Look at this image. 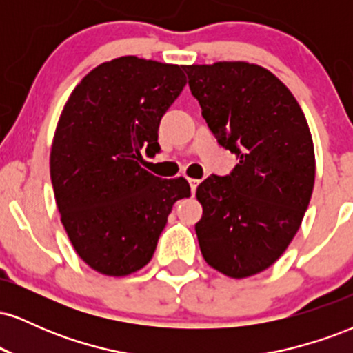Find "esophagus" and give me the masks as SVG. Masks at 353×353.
I'll return each instance as SVG.
<instances>
[{"label": "esophagus", "mask_w": 353, "mask_h": 353, "mask_svg": "<svg viewBox=\"0 0 353 353\" xmlns=\"http://www.w3.org/2000/svg\"><path fill=\"white\" fill-rule=\"evenodd\" d=\"M199 182H201V181H197V179H189L190 192H192V194H196V189H197V185H199Z\"/></svg>", "instance_id": "34e87169"}]
</instances>
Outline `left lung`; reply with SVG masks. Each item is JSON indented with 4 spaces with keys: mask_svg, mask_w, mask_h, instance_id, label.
Listing matches in <instances>:
<instances>
[{
    "mask_svg": "<svg viewBox=\"0 0 353 353\" xmlns=\"http://www.w3.org/2000/svg\"><path fill=\"white\" fill-rule=\"evenodd\" d=\"M217 143L236 154L228 176L197 188L202 257L228 277L265 270L289 247L314 190L315 156L301 106L281 79L244 61L184 66Z\"/></svg>",
    "mask_w": 353,
    "mask_h": 353,
    "instance_id": "left-lung-1",
    "label": "left lung"
}]
</instances>
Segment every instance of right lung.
I'll return each mask as SVG.
<instances>
[{
    "label": "right lung",
    "mask_w": 353,
    "mask_h": 353,
    "mask_svg": "<svg viewBox=\"0 0 353 353\" xmlns=\"http://www.w3.org/2000/svg\"><path fill=\"white\" fill-rule=\"evenodd\" d=\"M177 64L123 56L74 88L51 148L54 199L72 247L96 272L123 277L152 259L184 177L161 179L139 165L157 154L161 119L185 86Z\"/></svg>",
    "instance_id": "add662e5"
}]
</instances>
